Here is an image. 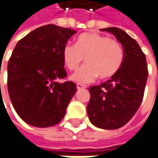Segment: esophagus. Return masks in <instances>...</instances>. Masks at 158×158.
Returning <instances> with one entry per match:
<instances>
[{"label":"esophagus","instance_id":"1","mask_svg":"<svg viewBox=\"0 0 158 158\" xmlns=\"http://www.w3.org/2000/svg\"><path fill=\"white\" fill-rule=\"evenodd\" d=\"M76 87H77L78 90H80V89L85 88V85H82V84H77V85H76Z\"/></svg>","mask_w":158,"mask_h":158}]
</instances>
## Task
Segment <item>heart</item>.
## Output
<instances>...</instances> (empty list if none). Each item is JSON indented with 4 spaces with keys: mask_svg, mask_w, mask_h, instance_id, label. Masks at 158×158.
<instances>
[{
    "mask_svg": "<svg viewBox=\"0 0 158 158\" xmlns=\"http://www.w3.org/2000/svg\"><path fill=\"white\" fill-rule=\"evenodd\" d=\"M85 58L86 63L72 74L71 79L79 84L93 82L98 75L108 79L115 75L124 60V49L117 40L98 33H84L75 45L66 44L62 48L65 66L76 70Z\"/></svg>",
    "mask_w": 158,
    "mask_h": 158,
    "instance_id": "b5f03b06",
    "label": "heart"
}]
</instances>
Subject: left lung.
Listing matches in <instances>:
<instances>
[{"label": "left lung", "mask_w": 158, "mask_h": 158, "mask_svg": "<svg viewBox=\"0 0 158 158\" xmlns=\"http://www.w3.org/2000/svg\"><path fill=\"white\" fill-rule=\"evenodd\" d=\"M113 34L124 49L118 72L100 85L89 87L87 114L96 127L115 130L125 125L139 109L144 93L148 70L144 53L126 32L118 27L100 29Z\"/></svg>", "instance_id": "1"}]
</instances>
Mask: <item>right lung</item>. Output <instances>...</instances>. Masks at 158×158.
<instances>
[{"mask_svg":"<svg viewBox=\"0 0 158 158\" xmlns=\"http://www.w3.org/2000/svg\"><path fill=\"white\" fill-rule=\"evenodd\" d=\"M76 33L55 25L40 27L18 41L7 67L9 97L18 116L29 125L46 128L59 123L75 94L66 77L62 48Z\"/></svg>","mask_w":158,"mask_h":158,"instance_id":"obj_1","label":"right lung"}]
</instances>
